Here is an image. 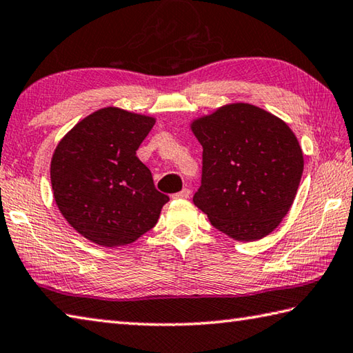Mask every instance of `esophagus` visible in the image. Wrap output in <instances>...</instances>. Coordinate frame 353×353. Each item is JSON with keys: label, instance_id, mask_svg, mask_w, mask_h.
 <instances>
[{"label": "esophagus", "instance_id": "1", "mask_svg": "<svg viewBox=\"0 0 353 353\" xmlns=\"http://www.w3.org/2000/svg\"><path fill=\"white\" fill-rule=\"evenodd\" d=\"M190 194H191L190 188H183L182 191H179V193L172 194V197H174V199H188V197H190Z\"/></svg>", "mask_w": 353, "mask_h": 353}]
</instances>
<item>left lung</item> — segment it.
<instances>
[{"label":"left lung","mask_w":353,"mask_h":353,"mask_svg":"<svg viewBox=\"0 0 353 353\" xmlns=\"http://www.w3.org/2000/svg\"><path fill=\"white\" fill-rule=\"evenodd\" d=\"M191 130L203 148L196 207L236 241L270 234L290 210L304 170L290 128L258 106L233 103Z\"/></svg>","instance_id":"obj_1"}]
</instances>
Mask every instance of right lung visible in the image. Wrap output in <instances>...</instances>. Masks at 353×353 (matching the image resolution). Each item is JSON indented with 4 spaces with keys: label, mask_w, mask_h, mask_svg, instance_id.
Segmentation results:
<instances>
[{
    "label": "right lung",
    "mask_w": 353,
    "mask_h": 353,
    "mask_svg": "<svg viewBox=\"0 0 353 353\" xmlns=\"http://www.w3.org/2000/svg\"><path fill=\"white\" fill-rule=\"evenodd\" d=\"M156 120L103 108L70 130L50 162L61 214L86 239L126 245L156 225L170 197L154 187L137 150Z\"/></svg>",
    "instance_id": "add662e5"
}]
</instances>
